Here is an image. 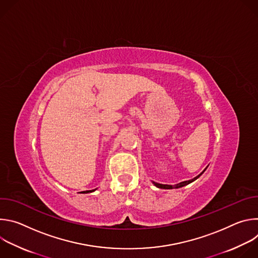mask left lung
I'll use <instances>...</instances> for the list:
<instances>
[{
	"instance_id": "8db88e82",
	"label": "left lung",
	"mask_w": 258,
	"mask_h": 258,
	"mask_svg": "<svg viewBox=\"0 0 258 258\" xmlns=\"http://www.w3.org/2000/svg\"><path fill=\"white\" fill-rule=\"evenodd\" d=\"M206 168H207V167H206ZM206 168H205V169H206ZM205 169H204L200 174H198L197 176H195L194 178L189 179V180H185V181H181V182H178V183H175V185H163V183H158V182H155V181H152V182H153L154 186H156V187L159 188V189H177V188H181V187H183V186H187V185H189V183H191L192 181L196 180V179L205 171Z\"/></svg>"
}]
</instances>
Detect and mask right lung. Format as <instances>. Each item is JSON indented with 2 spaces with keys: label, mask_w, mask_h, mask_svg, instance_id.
I'll use <instances>...</instances> for the list:
<instances>
[{
  "label": "right lung",
  "mask_w": 258,
  "mask_h": 258,
  "mask_svg": "<svg viewBox=\"0 0 258 258\" xmlns=\"http://www.w3.org/2000/svg\"><path fill=\"white\" fill-rule=\"evenodd\" d=\"M97 189H95V190H89V191H84V192H81V193H83V194H87V193H92V192H94V191H96Z\"/></svg>",
  "instance_id": "add662e5"
}]
</instances>
